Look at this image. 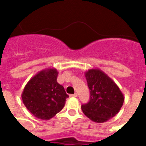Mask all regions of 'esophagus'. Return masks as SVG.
Returning a JSON list of instances; mask_svg holds the SVG:
<instances>
[{"mask_svg":"<svg viewBox=\"0 0 146 146\" xmlns=\"http://www.w3.org/2000/svg\"><path fill=\"white\" fill-rule=\"evenodd\" d=\"M78 96V94L77 93H75V94H73V95H70V97H77Z\"/></svg>","mask_w":146,"mask_h":146,"instance_id":"obj_1","label":"esophagus"}]
</instances>
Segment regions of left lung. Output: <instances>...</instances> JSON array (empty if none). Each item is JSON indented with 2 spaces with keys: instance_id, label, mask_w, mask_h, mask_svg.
<instances>
[{
  "instance_id": "1",
  "label": "left lung",
  "mask_w": 146,
  "mask_h": 146,
  "mask_svg": "<svg viewBox=\"0 0 146 146\" xmlns=\"http://www.w3.org/2000/svg\"><path fill=\"white\" fill-rule=\"evenodd\" d=\"M90 99L81 106L87 117L96 123H104L120 111L124 96L117 85L100 69H90L85 73Z\"/></svg>"
}]
</instances>
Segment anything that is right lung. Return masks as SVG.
<instances>
[{
  "label": "right lung",
  "instance_id": "1",
  "mask_svg": "<svg viewBox=\"0 0 146 146\" xmlns=\"http://www.w3.org/2000/svg\"><path fill=\"white\" fill-rule=\"evenodd\" d=\"M58 72L54 68L40 71L27 82L22 93L24 105L38 119L48 120L65 105L69 96L57 82Z\"/></svg>",
  "mask_w": 146,
  "mask_h": 146
}]
</instances>
